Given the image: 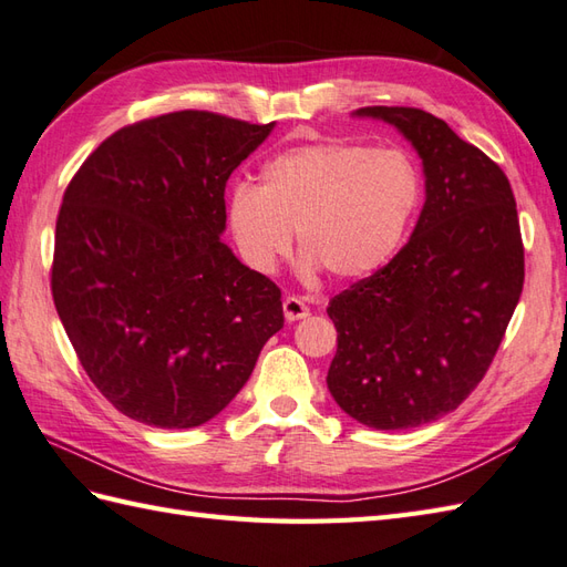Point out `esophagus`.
I'll return each mask as SVG.
<instances>
[{
    "label": "esophagus",
    "mask_w": 567,
    "mask_h": 567,
    "mask_svg": "<svg viewBox=\"0 0 567 567\" xmlns=\"http://www.w3.org/2000/svg\"><path fill=\"white\" fill-rule=\"evenodd\" d=\"M282 311H285L287 321H299V319H307V316H309V307L299 297H287L282 301Z\"/></svg>",
    "instance_id": "esophagus-1"
}]
</instances>
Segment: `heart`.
Masks as SVG:
<instances>
[{"instance_id":"obj_1","label":"heart","mask_w":567,"mask_h":567,"mask_svg":"<svg viewBox=\"0 0 567 567\" xmlns=\"http://www.w3.org/2000/svg\"><path fill=\"white\" fill-rule=\"evenodd\" d=\"M420 174L401 150L323 140L285 150L260 166L258 188L227 197V227L248 268L272 275L297 231L301 268L360 280L399 251L420 205Z\"/></svg>"}]
</instances>
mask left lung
<instances>
[{
    "label": "left lung",
    "instance_id": "obj_1",
    "mask_svg": "<svg viewBox=\"0 0 567 567\" xmlns=\"http://www.w3.org/2000/svg\"><path fill=\"white\" fill-rule=\"evenodd\" d=\"M360 115L396 125L425 168L411 241L331 299L328 391L358 423L411 430L462 405L488 372L524 287V244L505 171L442 117L408 105Z\"/></svg>",
    "mask_w": 567,
    "mask_h": 567
}]
</instances>
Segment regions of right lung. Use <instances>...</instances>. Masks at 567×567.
I'll list each match as a JSON object with an SVG mask.
<instances>
[{
	"instance_id": "add662e5",
	"label": "right lung",
	"mask_w": 567,
	"mask_h": 567,
	"mask_svg": "<svg viewBox=\"0 0 567 567\" xmlns=\"http://www.w3.org/2000/svg\"><path fill=\"white\" fill-rule=\"evenodd\" d=\"M270 130L213 111L144 117L62 195L52 301L89 379L137 423H207L285 323L280 287L219 241L231 171Z\"/></svg>"
}]
</instances>
